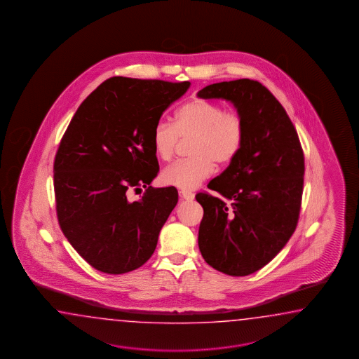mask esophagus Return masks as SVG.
Segmentation results:
<instances>
[{
    "label": "esophagus",
    "instance_id": "esophagus-1",
    "mask_svg": "<svg viewBox=\"0 0 359 359\" xmlns=\"http://www.w3.org/2000/svg\"><path fill=\"white\" fill-rule=\"evenodd\" d=\"M180 197L183 199H187V201H191V199H194V194L189 191H180Z\"/></svg>",
    "mask_w": 359,
    "mask_h": 359
}]
</instances>
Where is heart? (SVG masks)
Listing matches in <instances>:
<instances>
[{"label": "heart", "instance_id": "obj_1", "mask_svg": "<svg viewBox=\"0 0 359 359\" xmlns=\"http://www.w3.org/2000/svg\"><path fill=\"white\" fill-rule=\"evenodd\" d=\"M245 125L237 111L205 99H196L176 111L175 122L158 121L151 133L154 154L170 161L182 139H189L191 158L177 161L161 174L162 183L180 189H193L217 166L231 163L243 143Z\"/></svg>", "mask_w": 359, "mask_h": 359}]
</instances>
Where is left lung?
Here are the masks:
<instances>
[{
  "label": "left lung",
  "instance_id": "1",
  "mask_svg": "<svg viewBox=\"0 0 359 359\" xmlns=\"http://www.w3.org/2000/svg\"><path fill=\"white\" fill-rule=\"evenodd\" d=\"M202 99L231 102L245 125L236 158L208 183L222 198L198 193V246L205 262L233 277L252 274L294 234L302 206L304 153L285 108L257 81L208 85Z\"/></svg>",
  "mask_w": 359,
  "mask_h": 359
}]
</instances>
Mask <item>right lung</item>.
<instances>
[{"instance_id": "right-lung-1", "label": "right lung", "mask_w": 359, "mask_h": 359, "mask_svg": "<svg viewBox=\"0 0 359 359\" xmlns=\"http://www.w3.org/2000/svg\"><path fill=\"white\" fill-rule=\"evenodd\" d=\"M189 81L111 77L74 113L56 151V214L65 238L93 268L135 271L153 255L177 203L175 187L153 188L160 171L151 133ZM146 188L139 201L130 190Z\"/></svg>"}]
</instances>
